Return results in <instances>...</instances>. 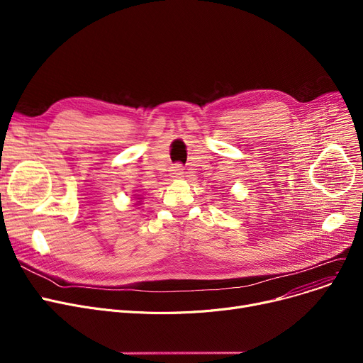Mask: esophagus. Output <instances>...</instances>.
Segmentation results:
<instances>
[{
  "label": "esophagus",
  "instance_id": "esophagus-1",
  "mask_svg": "<svg viewBox=\"0 0 363 363\" xmlns=\"http://www.w3.org/2000/svg\"><path fill=\"white\" fill-rule=\"evenodd\" d=\"M184 175V169L181 164H175L174 167H172V177L174 178H182Z\"/></svg>",
  "mask_w": 363,
  "mask_h": 363
}]
</instances>
